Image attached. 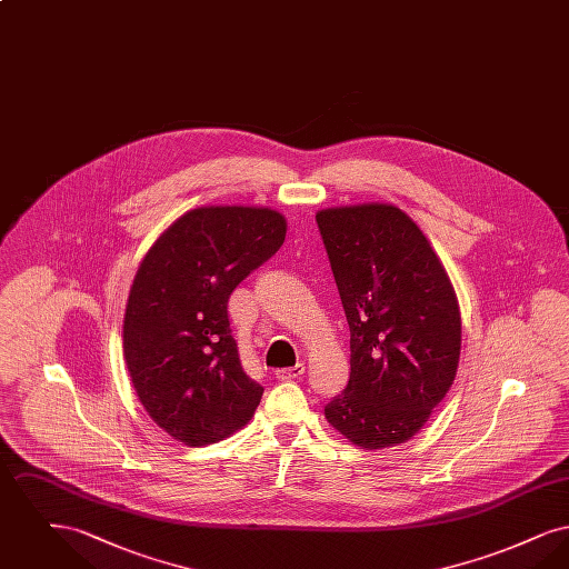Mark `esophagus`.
Returning <instances> with one entry per match:
<instances>
[{
    "mask_svg": "<svg viewBox=\"0 0 569 569\" xmlns=\"http://www.w3.org/2000/svg\"><path fill=\"white\" fill-rule=\"evenodd\" d=\"M302 373H305V365L298 362V365L288 367V369H277V371H274V378L279 379V381H292V379L300 378Z\"/></svg>",
    "mask_w": 569,
    "mask_h": 569,
    "instance_id": "esophagus-1",
    "label": "esophagus"
}]
</instances>
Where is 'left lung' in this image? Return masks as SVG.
<instances>
[{"label":"left lung","mask_w":569,"mask_h":569,"mask_svg":"<svg viewBox=\"0 0 569 569\" xmlns=\"http://www.w3.org/2000/svg\"><path fill=\"white\" fill-rule=\"evenodd\" d=\"M350 325V381L326 420L367 450L418 433L457 378L459 300L429 239L392 204L316 216Z\"/></svg>","instance_id":"left-lung-1"}]
</instances>
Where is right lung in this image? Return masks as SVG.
<instances>
[{
	"instance_id": "add662e5",
	"label": "right lung",
	"mask_w": 569,
	"mask_h": 569,
	"mask_svg": "<svg viewBox=\"0 0 569 569\" xmlns=\"http://www.w3.org/2000/svg\"><path fill=\"white\" fill-rule=\"evenodd\" d=\"M286 241L267 207H200L142 258L123 318V356L153 422L186 446L243 429L264 388L243 371L228 298Z\"/></svg>"
}]
</instances>
